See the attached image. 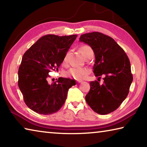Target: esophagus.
<instances>
[{"label": "esophagus", "mask_w": 147, "mask_h": 147, "mask_svg": "<svg viewBox=\"0 0 147 147\" xmlns=\"http://www.w3.org/2000/svg\"><path fill=\"white\" fill-rule=\"evenodd\" d=\"M76 82L78 83H81V82H82V80H77Z\"/></svg>", "instance_id": "34e87169"}]
</instances>
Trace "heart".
<instances>
[{"instance_id": "b5f03b06", "label": "heart", "mask_w": 147, "mask_h": 147, "mask_svg": "<svg viewBox=\"0 0 147 147\" xmlns=\"http://www.w3.org/2000/svg\"><path fill=\"white\" fill-rule=\"evenodd\" d=\"M79 51L80 53L82 54V56L85 58V57L88 55V54L90 53V52L93 51L91 48L88 45H82L80 47ZM67 58H68V54H67L65 56H64L63 59V63L66 64L67 63ZM88 73V70L86 68H76L73 67L69 69L65 73V76L69 77V78H74L75 80H82L85 77Z\"/></svg>"}]
</instances>
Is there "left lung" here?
Segmentation results:
<instances>
[{
	"instance_id": "1",
	"label": "left lung",
	"mask_w": 147,
	"mask_h": 147,
	"mask_svg": "<svg viewBox=\"0 0 147 147\" xmlns=\"http://www.w3.org/2000/svg\"><path fill=\"white\" fill-rule=\"evenodd\" d=\"M79 41L93 50L95 76H104L102 84L96 80L90 82V90L86 96L87 103L100 115L112 112L125 100L133 81L130 60L113 38L100 32L84 34Z\"/></svg>"
}]
</instances>
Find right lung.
<instances>
[{
	"instance_id": "obj_1",
	"label": "right lung",
	"mask_w": 147,
	"mask_h": 147,
	"mask_svg": "<svg viewBox=\"0 0 147 147\" xmlns=\"http://www.w3.org/2000/svg\"><path fill=\"white\" fill-rule=\"evenodd\" d=\"M77 35L41 37L27 50L18 71V86L24 102L30 109L42 115L58 111L65 102L69 89L76 85L73 80L59 78L48 84L52 70L58 71Z\"/></svg>"
}]
</instances>
